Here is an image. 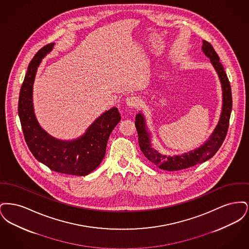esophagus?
Wrapping results in <instances>:
<instances>
[{
    "label": "esophagus",
    "instance_id": "34e87169",
    "mask_svg": "<svg viewBox=\"0 0 249 249\" xmlns=\"http://www.w3.org/2000/svg\"><path fill=\"white\" fill-rule=\"evenodd\" d=\"M126 104L130 108H135L139 105V101L134 96H129L126 98Z\"/></svg>",
    "mask_w": 249,
    "mask_h": 249
}]
</instances>
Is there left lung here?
<instances>
[{
  "label": "left lung",
  "mask_w": 249,
  "mask_h": 249,
  "mask_svg": "<svg viewBox=\"0 0 249 249\" xmlns=\"http://www.w3.org/2000/svg\"><path fill=\"white\" fill-rule=\"evenodd\" d=\"M201 49L202 52L210 59L214 70L218 74V78L222 87L223 97L222 112L220 115V119L208 140L200 147L191 150L189 153L173 157L160 154L151 146L150 133L146 130L145 119L142 113H138L135 117V127L138 132V142L142 154L146 157V159L149 161H151L155 165L158 166L162 170L180 171L204 162L207 160L211 159L213 155L216 153V151L219 149L222 142L225 140L232 107L231 85L224 71V67L219 61V57L214 51L212 45L203 40Z\"/></svg>",
  "instance_id": "8db88e82"
}]
</instances>
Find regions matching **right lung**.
Here are the masks:
<instances>
[{"instance_id":"1","label":"right lung","mask_w":249,"mask_h":249,"mask_svg":"<svg viewBox=\"0 0 249 249\" xmlns=\"http://www.w3.org/2000/svg\"><path fill=\"white\" fill-rule=\"evenodd\" d=\"M54 47V43L41 48L31 60L18 99V116L24 138L36 160L52 171L84 177L102 162L110 133L120 121L117 107L102 114L79 138L72 141L58 140L41 128L33 105V87L36 71Z\"/></svg>"}]
</instances>
